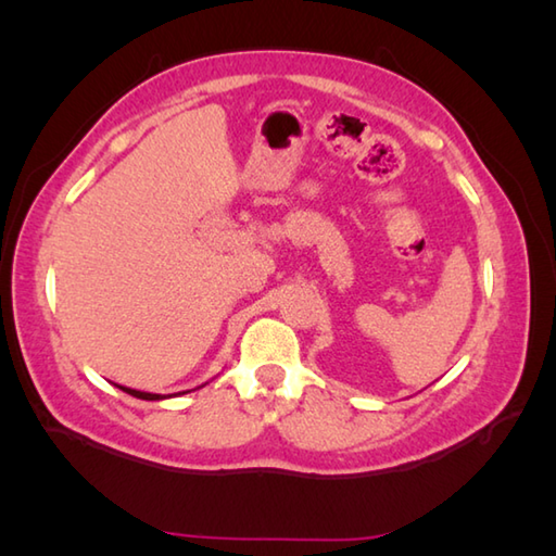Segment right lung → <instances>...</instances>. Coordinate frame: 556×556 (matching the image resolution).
<instances>
[{"mask_svg": "<svg viewBox=\"0 0 556 556\" xmlns=\"http://www.w3.org/2000/svg\"><path fill=\"white\" fill-rule=\"evenodd\" d=\"M119 387V384H116ZM122 392H126V394H131V396H136V399H143V401H162V399H169V396H164V394H150V392H138V389H128V387H119ZM181 394V392H179Z\"/></svg>", "mask_w": 556, "mask_h": 556, "instance_id": "obj_1", "label": "right lung"}]
</instances>
